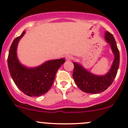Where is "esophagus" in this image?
I'll return each mask as SVG.
<instances>
[{"instance_id":"obj_1","label":"esophagus","mask_w":128,"mask_h":128,"mask_svg":"<svg viewBox=\"0 0 128 128\" xmlns=\"http://www.w3.org/2000/svg\"><path fill=\"white\" fill-rule=\"evenodd\" d=\"M66 59L67 60H71V59H73V57L70 56V55H68V56H66Z\"/></svg>"}]
</instances>
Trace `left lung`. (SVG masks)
Instances as JSON below:
<instances>
[{
	"label": "left lung",
	"instance_id": "left-lung-1",
	"mask_svg": "<svg viewBox=\"0 0 128 128\" xmlns=\"http://www.w3.org/2000/svg\"><path fill=\"white\" fill-rule=\"evenodd\" d=\"M106 41L110 43L114 54V59L110 71L103 76H97L87 71L82 66L74 62L72 74L74 82L81 90L88 94H99L106 90L112 85L117 74L120 64V52L113 34L106 32Z\"/></svg>",
	"mask_w": 128,
	"mask_h": 128
}]
</instances>
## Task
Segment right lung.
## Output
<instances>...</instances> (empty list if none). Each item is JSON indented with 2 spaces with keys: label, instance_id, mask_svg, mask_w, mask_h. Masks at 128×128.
<instances>
[{
  "label": "right lung",
  "instance_id": "obj_1",
  "mask_svg": "<svg viewBox=\"0 0 128 128\" xmlns=\"http://www.w3.org/2000/svg\"><path fill=\"white\" fill-rule=\"evenodd\" d=\"M24 32L12 43L7 59L10 74L15 85L22 92L30 96H39L46 94L52 86L56 72L65 60H51L33 69L26 68L19 62L16 47Z\"/></svg>",
  "mask_w": 128,
  "mask_h": 128
}]
</instances>
